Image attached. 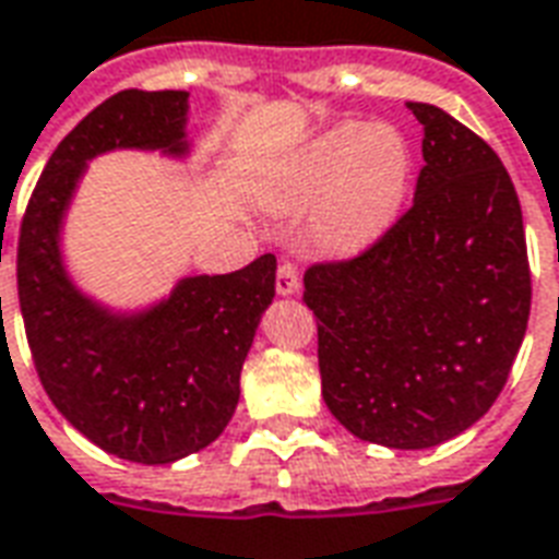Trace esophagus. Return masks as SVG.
Instances as JSON below:
<instances>
[{
	"mask_svg": "<svg viewBox=\"0 0 559 559\" xmlns=\"http://www.w3.org/2000/svg\"><path fill=\"white\" fill-rule=\"evenodd\" d=\"M299 269L290 260H284L278 266V275H275V290H278V296H293V293H299Z\"/></svg>",
	"mask_w": 559,
	"mask_h": 559,
	"instance_id": "1",
	"label": "esophagus"
}]
</instances>
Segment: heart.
I'll use <instances>...</instances> for the list:
<instances>
[{
	"instance_id": "obj_1",
	"label": "heart",
	"mask_w": 559,
	"mask_h": 559,
	"mask_svg": "<svg viewBox=\"0 0 559 559\" xmlns=\"http://www.w3.org/2000/svg\"><path fill=\"white\" fill-rule=\"evenodd\" d=\"M412 144L391 123H341L293 156L278 180L281 204L322 200L317 237L334 251H361L394 225L412 183Z\"/></svg>"
}]
</instances>
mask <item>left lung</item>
<instances>
[{
	"label": "left lung",
	"instance_id": "left-lung-1",
	"mask_svg": "<svg viewBox=\"0 0 559 559\" xmlns=\"http://www.w3.org/2000/svg\"><path fill=\"white\" fill-rule=\"evenodd\" d=\"M415 204L364 254L305 272L322 400L361 441L427 450L474 427L531 317L522 204L498 153L429 103Z\"/></svg>",
	"mask_w": 559,
	"mask_h": 559
}]
</instances>
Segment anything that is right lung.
Returning a JSON list of instances; mask_svg holds the SVG:
<instances>
[{
    "label": "right lung",
    "mask_w": 559,
    "mask_h": 559,
    "mask_svg": "<svg viewBox=\"0 0 559 559\" xmlns=\"http://www.w3.org/2000/svg\"><path fill=\"white\" fill-rule=\"evenodd\" d=\"M186 121L189 91H118L88 111L49 156L16 246L20 311L52 406L97 448L142 465L177 462L225 432L275 296V254L230 275L180 278L142 311H115L70 278L61 227L91 159L109 151L183 159Z\"/></svg>",
    "instance_id": "1"
}]
</instances>
